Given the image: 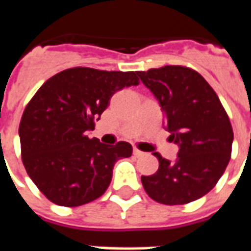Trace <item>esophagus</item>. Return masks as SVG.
Wrapping results in <instances>:
<instances>
[{"label":"esophagus","instance_id":"1","mask_svg":"<svg viewBox=\"0 0 251 251\" xmlns=\"http://www.w3.org/2000/svg\"><path fill=\"white\" fill-rule=\"evenodd\" d=\"M133 154H134V156H136V157H142V156H144V154H145V153L141 152V151H138V149H137V148H134V151H133Z\"/></svg>","mask_w":251,"mask_h":251}]
</instances>
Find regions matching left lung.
<instances>
[{
  "label": "left lung",
  "mask_w": 251,
  "mask_h": 251,
  "mask_svg": "<svg viewBox=\"0 0 251 251\" xmlns=\"http://www.w3.org/2000/svg\"><path fill=\"white\" fill-rule=\"evenodd\" d=\"M137 75L157 98L169 140L179 145L175 163L154 153L160 165L154 175L142 176L144 189L163 204L198 200L215 187L231 157L234 133L226 110L192 68L164 66Z\"/></svg>",
  "instance_id": "left-lung-1"
}]
</instances>
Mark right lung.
I'll return each mask as SVG.
<instances>
[{
	"mask_svg": "<svg viewBox=\"0 0 251 251\" xmlns=\"http://www.w3.org/2000/svg\"><path fill=\"white\" fill-rule=\"evenodd\" d=\"M140 83L134 71L74 67L50 77L26 104L20 122L21 157L36 187L52 203L77 207L109 187L117 160L133 148L88 138L115 91Z\"/></svg>",
	"mask_w": 251,
	"mask_h": 251,
	"instance_id": "add662e5",
	"label": "right lung"
}]
</instances>
